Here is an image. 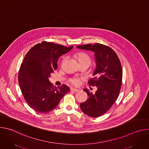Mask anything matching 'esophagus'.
<instances>
[{
    "label": "esophagus",
    "mask_w": 149,
    "mask_h": 149,
    "mask_svg": "<svg viewBox=\"0 0 149 149\" xmlns=\"http://www.w3.org/2000/svg\"><path fill=\"white\" fill-rule=\"evenodd\" d=\"M71 91H73V92H77V91H78V89H76V88H71Z\"/></svg>",
    "instance_id": "34e87169"
}]
</instances>
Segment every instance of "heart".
<instances>
[{
  "instance_id": "obj_1",
  "label": "heart",
  "mask_w": 149,
  "mask_h": 149,
  "mask_svg": "<svg viewBox=\"0 0 149 149\" xmlns=\"http://www.w3.org/2000/svg\"><path fill=\"white\" fill-rule=\"evenodd\" d=\"M74 56L76 58V59L78 60V61L79 62V63H82V62H88L90 63V62H91L90 57L86 54H85V53L78 52V53H76L74 55ZM81 80H82V79L81 78L74 77L72 78H71L70 79V81L72 84L74 85V86H77L80 84Z\"/></svg>"
}]
</instances>
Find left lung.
I'll return each instance as SVG.
<instances>
[{"label": "left lung", "mask_w": 149, "mask_h": 149, "mask_svg": "<svg viewBox=\"0 0 149 149\" xmlns=\"http://www.w3.org/2000/svg\"><path fill=\"white\" fill-rule=\"evenodd\" d=\"M81 49L94 52L96 69L94 78L88 82L89 86L97 87L95 94L84 90L88 95L86 101L80 104L84 113L91 117H98L108 111L118 97L123 77L120 61L113 49L103 44L96 43L77 47Z\"/></svg>", "instance_id": "obj_1"}]
</instances>
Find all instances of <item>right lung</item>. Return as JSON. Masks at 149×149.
I'll return each mask as SVG.
<instances>
[{
	"label": "right lung",
	"mask_w": 149,
	"mask_h": 149,
	"mask_svg": "<svg viewBox=\"0 0 149 149\" xmlns=\"http://www.w3.org/2000/svg\"><path fill=\"white\" fill-rule=\"evenodd\" d=\"M72 48L43 41L32 47L26 54L19 69L18 82L25 101L35 111L49 113L70 91L64 84L54 87L48 78L56 70L59 56Z\"/></svg>",
	"instance_id": "right-lung-1"
}]
</instances>
